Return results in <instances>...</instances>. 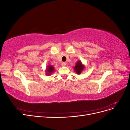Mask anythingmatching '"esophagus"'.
<instances>
[{
  "label": "esophagus",
  "mask_w": 130,
  "mask_h": 130,
  "mask_svg": "<svg viewBox=\"0 0 130 130\" xmlns=\"http://www.w3.org/2000/svg\"><path fill=\"white\" fill-rule=\"evenodd\" d=\"M61 64H62V66L63 67H65V66H66V63L63 62H62V63Z\"/></svg>",
  "instance_id": "esophagus-1"
}]
</instances>
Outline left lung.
Returning <instances> with one entry per match:
<instances>
[{
  "instance_id": "1",
  "label": "left lung",
  "mask_w": 130,
  "mask_h": 130,
  "mask_svg": "<svg viewBox=\"0 0 130 130\" xmlns=\"http://www.w3.org/2000/svg\"><path fill=\"white\" fill-rule=\"evenodd\" d=\"M85 68V66L84 64H82L81 61H78L76 63L75 66L74 67V70L77 74H80L83 71V70Z\"/></svg>"
}]
</instances>
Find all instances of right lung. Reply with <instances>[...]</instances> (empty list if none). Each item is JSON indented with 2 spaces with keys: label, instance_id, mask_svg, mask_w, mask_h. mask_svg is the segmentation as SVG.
<instances>
[{
  "label": "right lung",
  "instance_id": "right-lung-1",
  "mask_svg": "<svg viewBox=\"0 0 130 130\" xmlns=\"http://www.w3.org/2000/svg\"><path fill=\"white\" fill-rule=\"evenodd\" d=\"M54 67L52 65H49L48 66V67L46 68V74L48 75H50L54 72Z\"/></svg>",
  "mask_w": 130,
  "mask_h": 130
}]
</instances>
